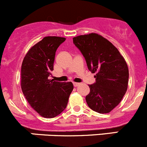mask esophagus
<instances>
[{"label":"esophagus","mask_w":147,"mask_h":147,"mask_svg":"<svg viewBox=\"0 0 147 147\" xmlns=\"http://www.w3.org/2000/svg\"><path fill=\"white\" fill-rule=\"evenodd\" d=\"M80 85V83H73V86H75V87H77V86H78Z\"/></svg>","instance_id":"esophagus-1"}]
</instances>
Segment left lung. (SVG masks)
Returning <instances> with one entry per match:
<instances>
[{"label": "left lung", "mask_w": 147, "mask_h": 147, "mask_svg": "<svg viewBox=\"0 0 147 147\" xmlns=\"http://www.w3.org/2000/svg\"><path fill=\"white\" fill-rule=\"evenodd\" d=\"M73 42L83 53L89 70L96 73V83L88 86L87 105L100 114L109 113L127 89L129 72L124 57L112 42L94 32L75 37Z\"/></svg>", "instance_id": "obj_1"}]
</instances>
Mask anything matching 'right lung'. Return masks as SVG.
Instances as JSON below:
<instances>
[{
  "label": "right lung",
  "instance_id": "right-lung-1",
  "mask_svg": "<svg viewBox=\"0 0 147 147\" xmlns=\"http://www.w3.org/2000/svg\"><path fill=\"white\" fill-rule=\"evenodd\" d=\"M65 38L47 36L26 53L21 69V88L30 105L40 116L53 118L64 110L73 90L71 82L49 80L57 49Z\"/></svg>",
  "mask_w": 147,
  "mask_h": 147
}]
</instances>
